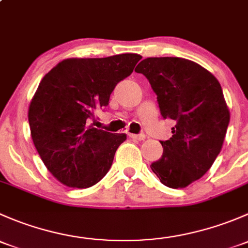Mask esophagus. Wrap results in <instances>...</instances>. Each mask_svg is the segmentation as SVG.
Wrapping results in <instances>:
<instances>
[{
    "mask_svg": "<svg viewBox=\"0 0 248 248\" xmlns=\"http://www.w3.org/2000/svg\"><path fill=\"white\" fill-rule=\"evenodd\" d=\"M129 137L132 139H136V140H144L145 139V134H133V133H129Z\"/></svg>",
    "mask_w": 248,
    "mask_h": 248,
    "instance_id": "obj_1",
    "label": "esophagus"
}]
</instances>
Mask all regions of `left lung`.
Listing matches in <instances>:
<instances>
[{"mask_svg": "<svg viewBox=\"0 0 248 248\" xmlns=\"http://www.w3.org/2000/svg\"><path fill=\"white\" fill-rule=\"evenodd\" d=\"M136 72L149 80L163 119L175 121L152 171L167 187L184 188L201 179L221 152L231 119L221 85L201 64L180 57H147Z\"/></svg>", "mask_w": 248, "mask_h": 248, "instance_id": "obj_1", "label": "left lung"}]
</instances>
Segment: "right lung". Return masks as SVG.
<instances>
[{"label": "right lung", "mask_w": 248, "mask_h": 248, "mask_svg": "<svg viewBox=\"0 0 248 248\" xmlns=\"http://www.w3.org/2000/svg\"><path fill=\"white\" fill-rule=\"evenodd\" d=\"M140 59L138 54L66 59L42 79L30 103V129L42 161L61 184L87 188L109 171L127 137L94 128L91 120Z\"/></svg>", "instance_id": "right-lung-1"}]
</instances>
